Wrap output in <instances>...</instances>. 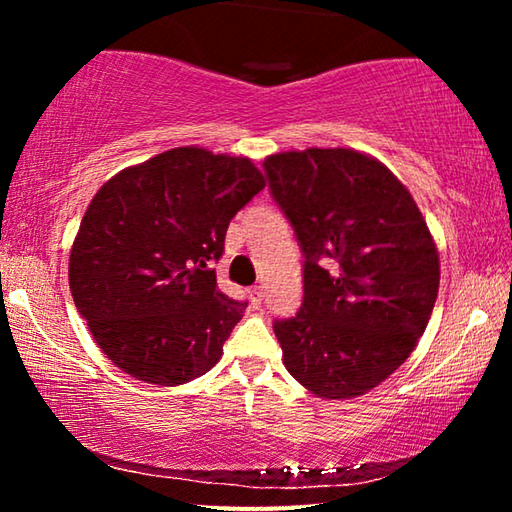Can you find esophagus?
Returning <instances> with one entry per match:
<instances>
[{"instance_id": "esophagus-1", "label": "esophagus", "mask_w": 512, "mask_h": 512, "mask_svg": "<svg viewBox=\"0 0 512 512\" xmlns=\"http://www.w3.org/2000/svg\"><path fill=\"white\" fill-rule=\"evenodd\" d=\"M264 300V287H253L250 289V302H253V307H259Z\"/></svg>"}]
</instances>
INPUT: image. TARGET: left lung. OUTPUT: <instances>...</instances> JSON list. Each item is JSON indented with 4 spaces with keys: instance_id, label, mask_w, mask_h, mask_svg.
<instances>
[{
    "instance_id": "obj_1",
    "label": "left lung",
    "mask_w": 512,
    "mask_h": 512,
    "mask_svg": "<svg viewBox=\"0 0 512 512\" xmlns=\"http://www.w3.org/2000/svg\"><path fill=\"white\" fill-rule=\"evenodd\" d=\"M264 171L305 255L302 307L273 323L284 366L325 400L359 397L409 359L436 305L427 221L391 169L354 149L275 153Z\"/></svg>"
}]
</instances>
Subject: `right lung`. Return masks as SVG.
I'll return each instance as SVG.
<instances>
[{
	"label": "right lung",
	"mask_w": 512,
	"mask_h": 512,
	"mask_svg": "<svg viewBox=\"0 0 512 512\" xmlns=\"http://www.w3.org/2000/svg\"><path fill=\"white\" fill-rule=\"evenodd\" d=\"M264 185L248 158L178 146L94 194L69 255V291L119 370L180 386L221 359L248 302L219 291L212 262L232 216Z\"/></svg>",
	"instance_id": "add662e5"
}]
</instances>
